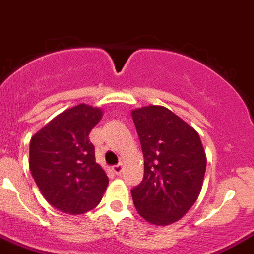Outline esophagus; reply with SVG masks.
I'll return each instance as SVG.
<instances>
[{"label":"esophagus","instance_id":"34e87169","mask_svg":"<svg viewBox=\"0 0 254 254\" xmlns=\"http://www.w3.org/2000/svg\"><path fill=\"white\" fill-rule=\"evenodd\" d=\"M122 170H124V164H122V163H120V164H117V165L112 166V171H114L116 175L121 174Z\"/></svg>","mask_w":254,"mask_h":254}]
</instances>
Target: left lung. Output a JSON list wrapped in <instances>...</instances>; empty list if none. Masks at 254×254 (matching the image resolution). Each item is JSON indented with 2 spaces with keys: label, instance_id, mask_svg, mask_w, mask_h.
Wrapping results in <instances>:
<instances>
[{
  "label": "left lung",
  "instance_id": "obj_1",
  "mask_svg": "<svg viewBox=\"0 0 254 254\" xmlns=\"http://www.w3.org/2000/svg\"><path fill=\"white\" fill-rule=\"evenodd\" d=\"M144 155V177L132 190L138 214L166 226L180 220L202 190L206 155L199 134L165 106L132 112Z\"/></svg>",
  "mask_w": 254,
  "mask_h": 254
}]
</instances>
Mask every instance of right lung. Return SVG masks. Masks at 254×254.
Listing matches in <instances>:
<instances>
[{"instance_id": "add662e5", "label": "right lung", "mask_w": 254, "mask_h": 254, "mask_svg": "<svg viewBox=\"0 0 254 254\" xmlns=\"http://www.w3.org/2000/svg\"><path fill=\"white\" fill-rule=\"evenodd\" d=\"M103 110L79 104L57 115L31 137L30 172L41 194L66 214H83L100 203L109 177L95 161L89 133Z\"/></svg>"}]
</instances>
